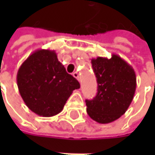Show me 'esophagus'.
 <instances>
[{"instance_id": "obj_1", "label": "esophagus", "mask_w": 155, "mask_h": 155, "mask_svg": "<svg viewBox=\"0 0 155 155\" xmlns=\"http://www.w3.org/2000/svg\"><path fill=\"white\" fill-rule=\"evenodd\" d=\"M72 75H73V77H74L75 78H77V79H78V81L80 80V78H79V74H78V73L77 72V71H75L74 73H73Z\"/></svg>"}]
</instances>
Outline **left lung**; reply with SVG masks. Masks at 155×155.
<instances>
[{"mask_svg": "<svg viewBox=\"0 0 155 155\" xmlns=\"http://www.w3.org/2000/svg\"><path fill=\"white\" fill-rule=\"evenodd\" d=\"M91 64L97 82V93L93 99L85 101L87 113L99 123H110L127 111L134 98L135 72L130 64L116 54L110 58H92Z\"/></svg>", "mask_w": 155, "mask_h": 155, "instance_id": "8db88e82", "label": "left lung"}]
</instances>
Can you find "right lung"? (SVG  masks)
<instances>
[{
	"label": "right lung",
	"mask_w": 155,
	"mask_h": 155,
	"mask_svg": "<svg viewBox=\"0 0 155 155\" xmlns=\"http://www.w3.org/2000/svg\"><path fill=\"white\" fill-rule=\"evenodd\" d=\"M17 85L27 107L38 116L50 117L64 109L78 81L68 74L55 51L39 49L22 63Z\"/></svg>",
	"instance_id": "1"
}]
</instances>
